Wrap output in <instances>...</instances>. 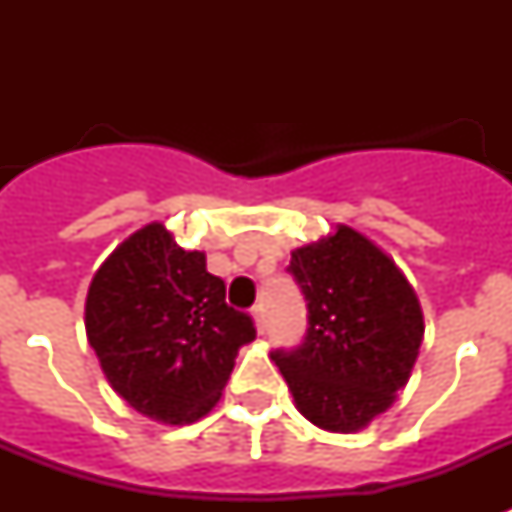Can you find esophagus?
<instances>
[{"label": "esophagus", "instance_id": "34e87169", "mask_svg": "<svg viewBox=\"0 0 512 512\" xmlns=\"http://www.w3.org/2000/svg\"><path fill=\"white\" fill-rule=\"evenodd\" d=\"M252 319H255L257 332H260V335H263L265 327H268V321H265V305H263V303L255 305V308H252Z\"/></svg>", "mask_w": 512, "mask_h": 512}]
</instances>
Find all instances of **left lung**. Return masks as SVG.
I'll list each match as a JSON object with an SVG mask.
<instances>
[{
    "mask_svg": "<svg viewBox=\"0 0 512 512\" xmlns=\"http://www.w3.org/2000/svg\"><path fill=\"white\" fill-rule=\"evenodd\" d=\"M308 332L271 358L297 409L324 430L356 433L396 401L422 345L414 289L385 252L348 225L292 252Z\"/></svg>",
    "mask_w": 512,
    "mask_h": 512,
    "instance_id": "1",
    "label": "left lung"
}]
</instances>
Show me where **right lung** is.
<instances>
[{"label":"right lung","instance_id":"add662e5","mask_svg":"<svg viewBox=\"0 0 512 512\" xmlns=\"http://www.w3.org/2000/svg\"><path fill=\"white\" fill-rule=\"evenodd\" d=\"M84 327L111 388L164 425L204 417L220 401L252 316L225 303L204 252H185L162 223L132 233L100 265Z\"/></svg>","mask_w":512,"mask_h":512}]
</instances>
